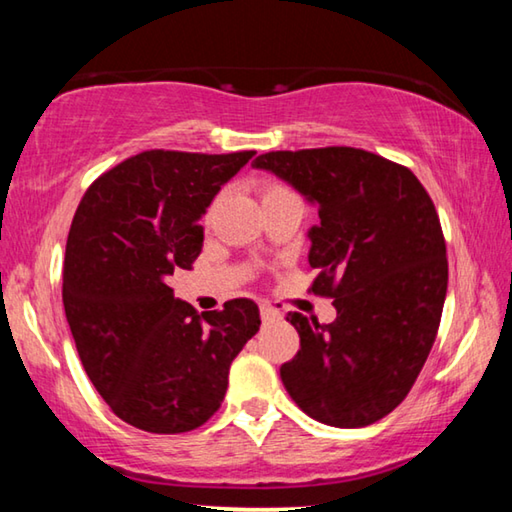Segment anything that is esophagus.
Instances as JSON below:
<instances>
[{"instance_id":"esophagus-1","label":"esophagus","mask_w":512,"mask_h":512,"mask_svg":"<svg viewBox=\"0 0 512 512\" xmlns=\"http://www.w3.org/2000/svg\"><path fill=\"white\" fill-rule=\"evenodd\" d=\"M259 316H262V320H275V318H280V311L271 305H262L259 307Z\"/></svg>"}]
</instances>
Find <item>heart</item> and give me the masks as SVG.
I'll list each match as a JSON object with an SVG mask.
<instances>
[{
  "mask_svg": "<svg viewBox=\"0 0 512 512\" xmlns=\"http://www.w3.org/2000/svg\"><path fill=\"white\" fill-rule=\"evenodd\" d=\"M277 192H287V187L280 185V183H268V185L264 187V196H262V198L271 196V194H277Z\"/></svg>",
  "mask_w": 512,
  "mask_h": 512,
  "instance_id": "obj_1",
  "label": "heart"
}]
</instances>
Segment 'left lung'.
I'll use <instances>...</instances> for the list:
<instances>
[{
	"label": "left lung",
	"mask_w": 512,
	"mask_h": 512,
	"mask_svg": "<svg viewBox=\"0 0 512 512\" xmlns=\"http://www.w3.org/2000/svg\"><path fill=\"white\" fill-rule=\"evenodd\" d=\"M273 171L318 203L309 293L332 298L334 323L291 311L300 350L282 363L291 400L329 427H368L418 379L447 293V248L431 196L415 173L352 146L271 151Z\"/></svg>",
	"instance_id": "obj_1"
}]
</instances>
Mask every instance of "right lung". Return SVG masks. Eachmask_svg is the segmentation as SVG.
<instances>
[{
	"label": "right lung",
	"instance_id": "obj_1",
	"mask_svg": "<svg viewBox=\"0 0 512 512\" xmlns=\"http://www.w3.org/2000/svg\"><path fill=\"white\" fill-rule=\"evenodd\" d=\"M255 151H142L101 173L67 235L63 305L85 372L110 411L149 433L198 429L259 329L250 298L198 311L169 277L203 250L205 207Z\"/></svg>",
	"mask_w": 512,
	"mask_h": 512
}]
</instances>
